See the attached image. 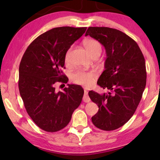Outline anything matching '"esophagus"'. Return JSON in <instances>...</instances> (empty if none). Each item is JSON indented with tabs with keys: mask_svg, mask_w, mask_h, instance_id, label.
<instances>
[{
	"mask_svg": "<svg viewBox=\"0 0 160 160\" xmlns=\"http://www.w3.org/2000/svg\"><path fill=\"white\" fill-rule=\"evenodd\" d=\"M83 101L85 102H90V98L88 96V90L85 89V92H84V96H83Z\"/></svg>",
	"mask_w": 160,
	"mask_h": 160,
	"instance_id": "1",
	"label": "esophagus"
}]
</instances>
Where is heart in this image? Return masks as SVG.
Returning <instances> with one entry per match:
<instances>
[{
	"mask_svg": "<svg viewBox=\"0 0 160 160\" xmlns=\"http://www.w3.org/2000/svg\"><path fill=\"white\" fill-rule=\"evenodd\" d=\"M83 46L91 57L95 54H100L102 52V44L99 41L94 39H87L84 40ZM71 48H69L65 55V62L68 63L70 61ZM97 77V73L94 71H85V70H77L72 73L70 78L71 81L77 85L85 87L90 86L93 83L94 78Z\"/></svg>",
	"mask_w": 160,
	"mask_h": 160,
	"instance_id": "1",
	"label": "heart"
}]
</instances>
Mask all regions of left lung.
Wrapping results in <instances>:
<instances>
[{
  "mask_svg": "<svg viewBox=\"0 0 160 160\" xmlns=\"http://www.w3.org/2000/svg\"><path fill=\"white\" fill-rule=\"evenodd\" d=\"M88 35L106 49L105 70L97 85L110 91L101 94L89 92L90 98L99 107L92 121L103 131H113L128 122L141 100L147 78L145 58L137 43L118 29L90 27Z\"/></svg>",
  "mask_w": 160,
  "mask_h": 160,
  "instance_id": "obj_1",
  "label": "left lung"
}]
</instances>
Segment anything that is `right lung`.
Returning a JSON list of instances; mask_svg holds the SVG:
<instances>
[{
    "instance_id": "obj_1",
    "label": "right lung",
    "mask_w": 160,
    "mask_h": 160,
    "mask_svg": "<svg viewBox=\"0 0 160 160\" xmlns=\"http://www.w3.org/2000/svg\"><path fill=\"white\" fill-rule=\"evenodd\" d=\"M87 28L61 27L39 35L27 48L19 67L18 86L27 112L35 124L47 132L65 128L80 106L82 88L69 85L56 92L57 82L68 81L61 70L70 46Z\"/></svg>"
}]
</instances>
